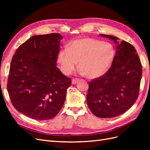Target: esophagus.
<instances>
[{
	"mask_svg": "<svg viewBox=\"0 0 150 150\" xmlns=\"http://www.w3.org/2000/svg\"><path fill=\"white\" fill-rule=\"evenodd\" d=\"M79 79H72V84H76L78 83Z\"/></svg>",
	"mask_w": 150,
	"mask_h": 150,
	"instance_id": "obj_1",
	"label": "esophagus"
}]
</instances>
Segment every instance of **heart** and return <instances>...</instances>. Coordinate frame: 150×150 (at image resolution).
Listing matches in <instances>:
<instances>
[{
    "label": "heart",
    "mask_w": 150,
    "mask_h": 150,
    "mask_svg": "<svg viewBox=\"0 0 150 150\" xmlns=\"http://www.w3.org/2000/svg\"><path fill=\"white\" fill-rule=\"evenodd\" d=\"M115 49L108 42L93 38H81L72 41L59 52L57 61L62 72L71 74L78 62L79 72L95 79L105 74L115 57Z\"/></svg>",
    "instance_id": "b5f03b06"
}]
</instances>
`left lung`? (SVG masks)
<instances>
[{"label":"left lung","mask_w":150,"mask_h":150,"mask_svg":"<svg viewBox=\"0 0 150 150\" xmlns=\"http://www.w3.org/2000/svg\"><path fill=\"white\" fill-rule=\"evenodd\" d=\"M116 44V54L110 69L101 78L89 82L86 101L99 117L122 115L137 100L142 76V66L134 46L110 35L99 34Z\"/></svg>","instance_id":"left-lung-1"}]
</instances>
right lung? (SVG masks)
Segmentation results:
<instances>
[{
	"label": "right lung",
	"instance_id": "add662e5",
	"mask_svg": "<svg viewBox=\"0 0 150 150\" xmlns=\"http://www.w3.org/2000/svg\"><path fill=\"white\" fill-rule=\"evenodd\" d=\"M59 34L34 35L21 44L11 61L7 91L16 110L30 118L51 120L65 102L71 79L56 67Z\"/></svg>",
	"mask_w": 150,
	"mask_h": 150
}]
</instances>
